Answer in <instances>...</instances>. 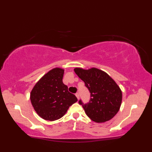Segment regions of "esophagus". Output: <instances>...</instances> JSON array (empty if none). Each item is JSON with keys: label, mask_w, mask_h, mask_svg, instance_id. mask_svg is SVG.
<instances>
[{"label": "esophagus", "mask_w": 152, "mask_h": 152, "mask_svg": "<svg viewBox=\"0 0 152 152\" xmlns=\"http://www.w3.org/2000/svg\"><path fill=\"white\" fill-rule=\"evenodd\" d=\"M75 95H76V96L77 97V99H79V97H80V95H79V93H76V94H75Z\"/></svg>", "instance_id": "esophagus-1"}]
</instances>
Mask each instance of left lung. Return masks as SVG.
I'll return each mask as SVG.
<instances>
[{
    "label": "left lung",
    "mask_w": 152,
    "mask_h": 152,
    "mask_svg": "<svg viewBox=\"0 0 152 152\" xmlns=\"http://www.w3.org/2000/svg\"><path fill=\"white\" fill-rule=\"evenodd\" d=\"M74 70L91 93L89 102L83 104L82 100L79 101L87 115L96 123L107 121L114 118L122 101V92L114 80L96 68L88 70L76 68Z\"/></svg>",
    "instance_id": "1"
}]
</instances>
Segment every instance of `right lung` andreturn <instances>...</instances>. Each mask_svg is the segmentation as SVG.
Returning a JSON list of instances; mask_svg holds the SVG:
<instances>
[{
  "label": "right lung",
  "instance_id": "add662e5",
  "mask_svg": "<svg viewBox=\"0 0 152 152\" xmlns=\"http://www.w3.org/2000/svg\"><path fill=\"white\" fill-rule=\"evenodd\" d=\"M63 74L64 70L60 68L50 70L31 92L30 99L34 110L46 120L55 121L62 118L70 106L78 101L63 83Z\"/></svg>",
  "mask_w": 152,
  "mask_h": 152
}]
</instances>
